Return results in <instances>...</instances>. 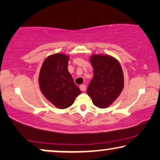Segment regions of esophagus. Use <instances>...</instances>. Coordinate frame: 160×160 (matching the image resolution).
<instances>
[{
	"label": "esophagus",
	"instance_id": "obj_1",
	"mask_svg": "<svg viewBox=\"0 0 160 160\" xmlns=\"http://www.w3.org/2000/svg\"><path fill=\"white\" fill-rule=\"evenodd\" d=\"M79 88H80L81 90L84 92V91L86 90V89H87V87H86V85H84V84H82V85H80Z\"/></svg>",
	"mask_w": 160,
	"mask_h": 160
}]
</instances>
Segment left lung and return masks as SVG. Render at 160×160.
<instances>
[{"instance_id": "8db88e82", "label": "left lung", "mask_w": 160, "mask_h": 160, "mask_svg": "<svg viewBox=\"0 0 160 160\" xmlns=\"http://www.w3.org/2000/svg\"><path fill=\"white\" fill-rule=\"evenodd\" d=\"M94 76L87 88L93 104L108 107L119 97L124 87V74L119 61L108 55L94 54L90 58Z\"/></svg>"}]
</instances>
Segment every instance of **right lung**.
Segmentation results:
<instances>
[{
	"label": "right lung",
	"mask_w": 160,
	"mask_h": 160,
	"mask_svg": "<svg viewBox=\"0 0 160 160\" xmlns=\"http://www.w3.org/2000/svg\"><path fill=\"white\" fill-rule=\"evenodd\" d=\"M68 56L64 54H52L43 62L39 73L41 91L60 109L71 106L82 93L68 70Z\"/></svg>",
	"instance_id": "1"
}]
</instances>
